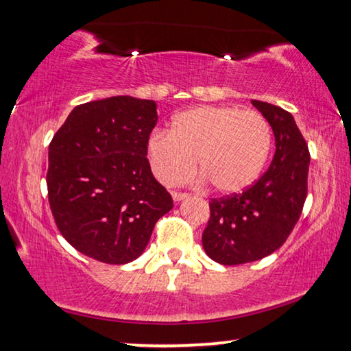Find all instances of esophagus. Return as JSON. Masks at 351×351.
Segmentation results:
<instances>
[{
    "instance_id": "1",
    "label": "esophagus",
    "mask_w": 351,
    "mask_h": 351,
    "mask_svg": "<svg viewBox=\"0 0 351 351\" xmlns=\"http://www.w3.org/2000/svg\"><path fill=\"white\" fill-rule=\"evenodd\" d=\"M188 197V194L186 193H172V199H174L176 202H180V201H183V199H186Z\"/></svg>"
}]
</instances>
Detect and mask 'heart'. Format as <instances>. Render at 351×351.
Returning <instances> with one entry per match:
<instances>
[{
  "label": "heart",
  "mask_w": 351,
  "mask_h": 351,
  "mask_svg": "<svg viewBox=\"0 0 351 351\" xmlns=\"http://www.w3.org/2000/svg\"><path fill=\"white\" fill-rule=\"evenodd\" d=\"M271 149V127L261 112L237 106H197L177 114L171 132L147 139L154 176L163 185L201 174L219 193L245 190L261 174Z\"/></svg>",
  "instance_id": "heart-1"
}]
</instances>
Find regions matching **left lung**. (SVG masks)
Segmentation results:
<instances>
[{"label": "left lung", "instance_id": "1", "mask_svg": "<svg viewBox=\"0 0 351 351\" xmlns=\"http://www.w3.org/2000/svg\"><path fill=\"white\" fill-rule=\"evenodd\" d=\"M274 133L276 152L268 171L241 194L212 199L202 246L221 265L261 261L281 247L300 219L307 196L309 150L293 116L251 100Z\"/></svg>", "mask_w": 351, "mask_h": 351}]
</instances>
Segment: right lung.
I'll return each mask as SVG.
<instances>
[{"label": "right lung", "mask_w": 351, "mask_h": 351, "mask_svg": "<svg viewBox=\"0 0 351 351\" xmlns=\"http://www.w3.org/2000/svg\"><path fill=\"white\" fill-rule=\"evenodd\" d=\"M158 121L154 100L108 97L75 106L48 147V201L75 250L122 265L138 258L172 208L147 155Z\"/></svg>", "instance_id": "obj_1"}]
</instances>
